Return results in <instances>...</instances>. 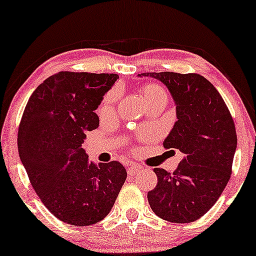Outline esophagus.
Listing matches in <instances>:
<instances>
[{
  "label": "esophagus",
  "mask_w": 256,
  "mask_h": 256,
  "mask_svg": "<svg viewBox=\"0 0 256 256\" xmlns=\"http://www.w3.org/2000/svg\"><path fill=\"white\" fill-rule=\"evenodd\" d=\"M138 170H139V166H137V164H134V163H130V164H128V172L130 174H136Z\"/></svg>",
  "instance_id": "esophagus-1"
}]
</instances>
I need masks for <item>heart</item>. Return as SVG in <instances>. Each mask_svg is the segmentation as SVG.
<instances>
[{"label": "heart", "instance_id": "b5f03b06", "mask_svg": "<svg viewBox=\"0 0 256 256\" xmlns=\"http://www.w3.org/2000/svg\"><path fill=\"white\" fill-rule=\"evenodd\" d=\"M143 93H144V100L145 102H146V105L150 104V102H157V100H166V102L168 100L166 90H164L160 85H157V84H148V85L144 87ZM117 96H118L117 90H111V92H108L104 98V100H102V105H100L99 112L105 113V112H108L110 110H112L116 100H117Z\"/></svg>", "mask_w": 256, "mask_h": 256}]
</instances>
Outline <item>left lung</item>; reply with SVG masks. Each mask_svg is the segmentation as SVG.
Wrapping results in <instances>:
<instances>
[{
    "label": "left lung",
    "instance_id": "1",
    "mask_svg": "<svg viewBox=\"0 0 256 256\" xmlns=\"http://www.w3.org/2000/svg\"><path fill=\"white\" fill-rule=\"evenodd\" d=\"M142 76L160 80L169 88L178 120L163 145L184 154L172 174L154 168L158 182L148 200L166 221L194 222L215 204L230 178L238 144L234 120L218 90L200 74Z\"/></svg>",
    "mask_w": 256,
    "mask_h": 256
}]
</instances>
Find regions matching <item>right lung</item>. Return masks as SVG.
I'll use <instances>...</instances> for the list:
<instances>
[{"label": "right lung", "mask_w": 256, "mask_h": 256, "mask_svg": "<svg viewBox=\"0 0 256 256\" xmlns=\"http://www.w3.org/2000/svg\"><path fill=\"white\" fill-rule=\"evenodd\" d=\"M118 78L53 74L30 96L18 125V154L32 186L52 214L70 226L104 220L128 176L117 160L90 163L82 148L86 132L99 126L94 110Z\"/></svg>", "instance_id": "1"}]
</instances>
